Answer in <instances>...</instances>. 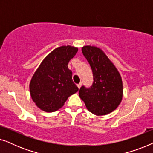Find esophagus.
<instances>
[{
  "label": "esophagus",
  "mask_w": 153,
  "mask_h": 153,
  "mask_svg": "<svg viewBox=\"0 0 153 153\" xmlns=\"http://www.w3.org/2000/svg\"><path fill=\"white\" fill-rule=\"evenodd\" d=\"M81 85H82V83H79V84H77V87L79 88V89H80V88H81Z\"/></svg>",
  "instance_id": "34e87169"
}]
</instances>
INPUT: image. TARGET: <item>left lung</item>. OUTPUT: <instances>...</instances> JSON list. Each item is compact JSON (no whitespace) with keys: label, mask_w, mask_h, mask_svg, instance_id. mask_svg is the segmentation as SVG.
<instances>
[{"label":"left lung","mask_w":153,"mask_h":153,"mask_svg":"<svg viewBox=\"0 0 153 153\" xmlns=\"http://www.w3.org/2000/svg\"><path fill=\"white\" fill-rule=\"evenodd\" d=\"M83 55L91 65L93 82L91 87H81L79 97L89 111L97 116L110 114L120 104L123 82L120 73L102 49L85 46Z\"/></svg>","instance_id":"8db88e82"}]
</instances>
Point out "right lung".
I'll list each match as a JSON object with an SVG mask.
<instances>
[{
	"label": "right lung",
	"mask_w": 153,
	"mask_h": 153,
	"mask_svg": "<svg viewBox=\"0 0 153 153\" xmlns=\"http://www.w3.org/2000/svg\"><path fill=\"white\" fill-rule=\"evenodd\" d=\"M78 48L62 46L51 51L41 62L30 83V93L37 107L46 112L59 109L70 95L79 91L68 64Z\"/></svg>",
	"instance_id": "1"
}]
</instances>
